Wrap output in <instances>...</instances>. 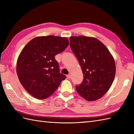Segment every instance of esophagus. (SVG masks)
<instances>
[{
    "instance_id": "obj_1",
    "label": "esophagus",
    "mask_w": 134,
    "mask_h": 134,
    "mask_svg": "<svg viewBox=\"0 0 134 134\" xmlns=\"http://www.w3.org/2000/svg\"><path fill=\"white\" fill-rule=\"evenodd\" d=\"M67 78H68V79H70L71 78V75L69 74V75H67Z\"/></svg>"
}]
</instances>
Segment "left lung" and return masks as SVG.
<instances>
[{
    "mask_svg": "<svg viewBox=\"0 0 134 134\" xmlns=\"http://www.w3.org/2000/svg\"><path fill=\"white\" fill-rule=\"evenodd\" d=\"M70 45L80 64L83 74L81 84L76 90L88 101L101 98L114 81L116 65L105 45L94 37L72 36Z\"/></svg>",
    "mask_w": 134,
    "mask_h": 134,
    "instance_id": "8db88e82",
    "label": "left lung"
}]
</instances>
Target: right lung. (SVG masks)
<instances>
[{
    "mask_svg": "<svg viewBox=\"0 0 134 134\" xmlns=\"http://www.w3.org/2000/svg\"><path fill=\"white\" fill-rule=\"evenodd\" d=\"M69 44L67 38L48 36L37 37L25 45L17 59L16 73L31 96L39 99L49 97L66 78L60 72L55 56Z\"/></svg>",
    "mask_w": 134,
    "mask_h": 134,
    "instance_id": "add662e5",
    "label": "right lung"
}]
</instances>
